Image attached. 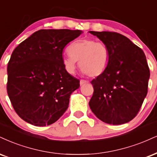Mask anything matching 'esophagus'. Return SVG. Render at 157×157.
Segmentation results:
<instances>
[{
    "instance_id": "obj_1",
    "label": "esophagus",
    "mask_w": 157,
    "mask_h": 157,
    "mask_svg": "<svg viewBox=\"0 0 157 157\" xmlns=\"http://www.w3.org/2000/svg\"><path fill=\"white\" fill-rule=\"evenodd\" d=\"M88 81L84 80H80V86H82V85L88 83Z\"/></svg>"
}]
</instances>
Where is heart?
<instances>
[{"label":"heart","instance_id":"heart-1","mask_svg":"<svg viewBox=\"0 0 157 157\" xmlns=\"http://www.w3.org/2000/svg\"><path fill=\"white\" fill-rule=\"evenodd\" d=\"M69 53L62 62L69 73L73 74L80 61L81 70L90 77H97L106 71L109 62V51L106 44L92 39L77 40L69 45Z\"/></svg>","mask_w":157,"mask_h":157}]
</instances>
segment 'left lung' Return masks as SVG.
<instances>
[{"label":"left lung","mask_w":157,"mask_h":157,"mask_svg":"<svg viewBox=\"0 0 157 157\" xmlns=\"http://www.w3.org/2000/svg\"><path fill=\"white\" fill-rule=\"evenodd\" d=\"M109 49L106 71L94 79V94L89 101L99 119L113 125L124 124L138 113L148 92L150 71L139 47L116 32L89 31Z\"/></svg>","instance_id":"left-lung-1"}]
</instances>
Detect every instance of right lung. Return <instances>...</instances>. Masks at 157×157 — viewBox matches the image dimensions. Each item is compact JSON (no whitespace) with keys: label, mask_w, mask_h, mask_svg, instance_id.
<instances>
[{"label":"right lung","mask_w":157,"mask_h":157,"mask_svg":"<svg viewBox=\"0 0 157 157\" xmlns=\"http://www.w3.org/2000/svg\"><path fill=\"white\" fill-rule=\"evenodd\" d=\"M82 33L39 30L13 51L7 67V93L15 112L25 121L50 125L66 112L80 80L66 70L62 53L66 45Z\"/></svg>","instance_id":"obj_1"}]
</instances>
